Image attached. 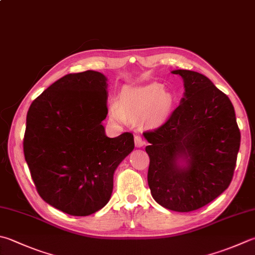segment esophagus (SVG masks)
I'll use <instances>...</instances> for the list:
<instances>
[{
    "label": "esophagus",
    "instance_id": "obj_1",
    "mask_svg": "<svg viewBox=\"0 0 255 255\" xmlns=\"http://www.w3.org/2000/svg\"><path fill=\"white\" fill-rule=\"evenodd\" d=\"M134 141H135L136 147H141L144 145V144H145V142H144L143 137L141 135H135V137H134Z\"/></svg>",
    "mask_w": 255,
    "mask_h": 255
}]
</instances>
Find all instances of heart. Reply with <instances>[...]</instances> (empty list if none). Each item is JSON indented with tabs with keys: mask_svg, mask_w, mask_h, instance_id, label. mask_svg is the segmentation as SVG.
Segmentation results:
<instances>
[{
	"mask_svg": "<svg viewBox=\"0 0 255 255\" xmlns=\"http://www.w3.org/2000/svg\"><path fill=\"white\" fill-rule=\"evenodd\" d=\"M174 99L164 92L160 83H148L140 86H127L121 92V101H115L110 107V117L120 123L129 118H138L147 113L148 121L160 124L170 117Z\"/></svg>",
	"mask_w": 255,
	"mask_h": 255,
	"instance_id": "heart-1",
	"label": "heart"
}]
</instances>
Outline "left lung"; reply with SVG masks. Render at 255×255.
<instances>
[{"mask_svg":"<svg viewBox=\"0 0 255 255\" xmlns=\"http://www.w3.org/2000/svg\"><path fill=\"white\" fill-rule=\"evenodd\" d=\"M185 92L167 121L144 132L147 183L163 208L190 212L212 202L231 183L241 133L231 101L205 75L175 70Z\"/></svg>","mask_w":255,"mask_h":255,"instance_id":"obj_1","label":"left lung"}]
</instances>
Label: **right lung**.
<instances>
[{
  "instance_id": "1",
  "label": "right lung",
  "mask_w": 255,
  "mask_h": 255,
  "mask_svg": "<svg viewBox=\"0 0 255 255\" xmlns=\"http://www.w3.org/2000/svg\"><path fill=\"white\" fill-rule=\"evenodd\" d=\"M107 81L91 70L66 74L33 101L26 115L23 150L38 194L75 217L109 202L114 172L134 148L132 133L105 135Z\"/></svg>"
}]
</instances>
